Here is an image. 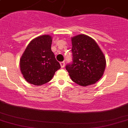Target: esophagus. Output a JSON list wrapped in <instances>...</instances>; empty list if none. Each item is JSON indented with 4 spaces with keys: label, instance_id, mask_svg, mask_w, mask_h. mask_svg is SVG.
<instances>
[{
    "label": "esophagus",
    "instance_id": "34e87169",
    "mask_svg": "<svg viewBox=\"0 0 128 128\" xmlns=\"http://www.w3.org/2000/svg\"><path fill=\"white\" fill-rule=\"evenodd\" d=\"M60 65H61V67L62 68H63V67H64V66H65V62L64 61H62L60 62Z\"/></svg>",
    "mask_w": 128,
    "mask_h": 128
}]
</instances>
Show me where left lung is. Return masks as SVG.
Segmentation results:
<instances>
[{"mask_svg": "<svg viewBox=\"0 0 128 128\" xmlns=\"http://www.w3.org/2000/svg\"><path fill=\"white\" fill-rule=\"evenodd\" d=\"M72 61L66 66L72 80L82 86L95 84L104 71V54L96 42L86 35L72 38Z\"/></svg>", "mask_w": 128, "mask_h": 128, "instance_id": "1", "label": "left lung"}]
</instances>
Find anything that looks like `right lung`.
<instances>
[{"label": "right lung", "mask_w": 128, "mask_h": 128, "mask_svg": "<svg viewBox=\"0 0 128 128\" xmlns=\"http://www.w3.org/2000/svg\"><path fill=\"white\" fill-rule=\"evenodd\" d=\"M49 35L39 36L28 45L20 60V70L27 82L36 86L48 82L61 68L51 50Z\"/></svg>", "instance_id": "right-lung-1"}]
</instances>
